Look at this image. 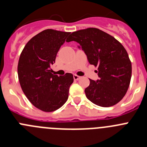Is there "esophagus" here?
Listing matches in <instances>:
<instances>
[{
  "mask_svg": "<svg viewBox=\"0 0 147 147\" xmlns=\"http://www.w3.org/2000/svg\"><path fill=\"white\" fill-rule=\"evenodd\" d=\"M73 78H74V80H79V79H80V76H78V75H74Z\"/></svg>",
  "mask_w": 147,
  "mask_h": 147,
  "instance_id": "esophagus-1",
  "label": "esophagus"
}]
</instances>
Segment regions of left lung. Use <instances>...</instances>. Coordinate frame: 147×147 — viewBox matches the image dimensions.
<instances>
[{"mask_svg": "<svg viewBox=\"0 0 147 147\" xmlns=\"http://www.w3.org/2000/svg\"><path fill=\"white\" fill-rule=\"evenodd\" d=\"M73 40L81 46L89 63L98 67L99 79H89L85 89L88 99L103 107L117 104L127 93L132 74L125 49L112 35L94 27L73 32L67 42Z\"/></svg>", "mask_w": 147, "mask_h": 147, "instance_id": "1", "label": "left lung"}]
</instances>
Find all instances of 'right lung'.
<instances>
[{"mask_svg": "<svg viewBox=\"0 0 147 147\" xmlns=\"http://www.w3.org/2000/svg\"><path fill=\"white\" fill-rule=\"evenodd\" d=\"M69 32L45 30L27 42L18 62V78L23 92L32 105L42 112L59 109L69 96L73 75L52 74L60 47Z\"/></svg>", "mask_w": 147, "mask_h": 147, "instance_id": "1", "label": "right lung"}]
</instances>
